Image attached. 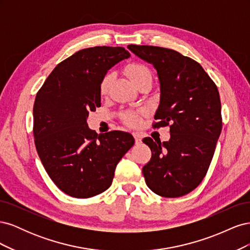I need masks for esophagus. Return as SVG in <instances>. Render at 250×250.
Returning a JSON list of instances; mask_svg holds the SVG:
<instances>
[{
    "label": "esophagus",
    "mask_w": 250,
    "mask_h": 250,
    "mask_svg": "<svg viewBox=\"0 0 250 250\" xmlns=\"http://www.w3.org/2000/svg\"><path fill=\"white\" fill-rule=\"evenodd\" d=\"M133 137L135 140V145H141L142 144V135L140 133H133Z\"/></svg>",
    "instance_id": "obj_1"
}]
</instances>
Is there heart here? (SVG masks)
Segmentation results:
<instances>
[{
  "mask_svg": "<svg viewBox=\"0 0 250 250\" xmlns=\"http://www.w3.org/2000/svg\"><path fill=\"white\" fill-rule=\"evenodd\" d=\"M126 72L133 83L137 80H139L140 78L146 76V75H150V72L146 66H144L142 64H137V63L128 65L126 67ZM109 83H110V75H106V76L102 79L101 84H100V90L102 95H105L107 93ZM124 120L127 125L135 127L141 123V116L139 113H135V112H128L124 117Z\"/></svg>",
  "mask_w": 250,
  "mask_h": 250,
  "instance_id": "obj_1",
  "label": "heart"
}]
</instances>
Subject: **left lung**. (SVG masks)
I'll return each instance as SVG.
<instances>
[{"label":"left lung","mask_w":250,"mask_h":250,"mask_svg":"<svg viewBox=\"0 0 250 250\" xmlns=\"http://www.w3.org/2000/svg\"><path fill=\"white\" fill-rule=\"evenodd\" d=\"M151 63L160 81V105L153 127L170 125V140L143 142L152 152L143 167L151 191L175 198L197 188L206 176L222 129L218 88L203 67L180 53L153 46H128Z\"/></svg>","instance_id":"8db88e82"}]
</instances>
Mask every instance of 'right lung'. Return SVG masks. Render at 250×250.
<instances>
[{"mask_svg": "<svg viewBox=\"0 0 250 250\" xmlns=\"http://www.w3.org/2000/svg\"><path fill=\"white\" fill-rule=\"evenodd\" d=\"M129 57L122 47L80 50L56 65L36 95L37 153L53 183L72 197L89 198L106 191L118 163L133 146L130 133L98 134L86 123L89 111L101 106L102 79Z\"/></svg>", "mask_w": 250, "mask_h": 250, "instance_id": "right-lung-1", "label": "right lung"}]
</instances>
